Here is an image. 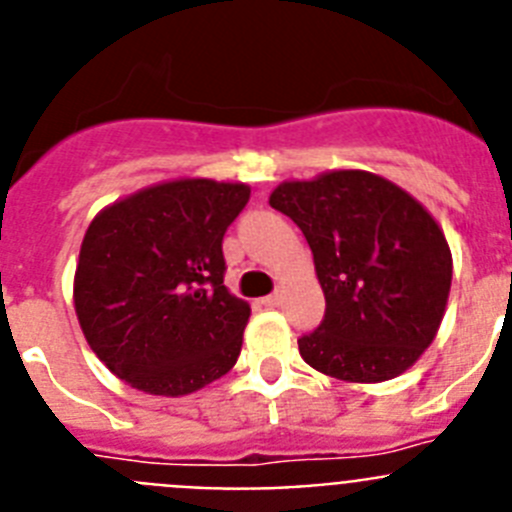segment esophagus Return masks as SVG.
Here are the masks:
<instances>
[{"label": "esophagus", "mask_w": 512, "mask_h": 512, "mask_svg": "<svg viewBox=\"0 0 512 512\" xmlns=\"http://www.w3.org/2000/svg\"><path fill=\"white\" fill-rule=\"evenodd\" d=\"M279 302H282V292H274V295L264 297V300H261V305H264V307H277Z\"/></svg>", "instance_id": "1"}]
</instances>
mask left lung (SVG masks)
<instances>
[{
  "label": "left lung",
  "instance_id": "1",
  "mask_svg": "<svg viewBox=\"0 0 512 512\" xmlns=\"http://www.w3.org/2000/svg\"><path fill=\"white\" fill-rule=\"evenodd\" d=\"M312 251L325 318L300 356L341 382L395 379L423 356L449 302L451 248L402 187L361 169L282 182L269 197Z\"/></svg>",
  "mask_w": 512,
  "mask_h": 512
}]
</instances>
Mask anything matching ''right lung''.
Segmentation results:
<instances>
[{"label":"right lung","mask_w":512,"mask_h":512,"mask_svg":"<svg viewBox=\"0 0 512 512\" xmlns=\"http://www.w3.org/2000/svg\"><path fill=\"white\" fill-rule=\"evenodd\" d=\"M248 197L243 182L184 176L94 215L74 307L89 348L122 382L182 397L233 369L251 307L223 284V235Z\"/></svg>","instance_id":"obj_1"}]
</instances>
